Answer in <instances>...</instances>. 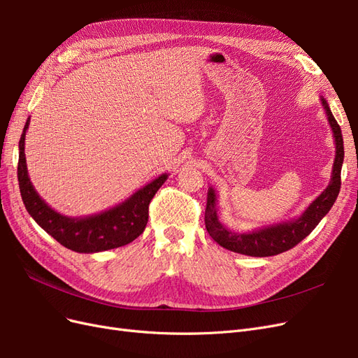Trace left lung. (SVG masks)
Here are the masks:
<instances>
[{"instance_id": "left-lung-1", "label": "left lung", "mask_w": 358, "mask_h": 358, "mask_svg": "<svg viewBox=\"0 0 358 358\" xmlns=\"http://www.w3.org/2000/svg\"><path fill=\"white\" fill-rule=\"evenodd\" d=\"M322 106L326 109L330 127L334 134L336 142V158L333 166V176L329 187L322 191L321 196L313 201L305 210L299 220L279 224L275 227H267V229L252 231V233H231L218 221L216 216V196L210 188L208 192V204H206L204 224L206 230L210 234L212 239L220 243L222 248L229 251L251 255V257H272L282 254L288 249L299 245L306 236L312 233V230L320 224V221L327 215L331 209L336 199L341 191V170L343 162V138L341 127L331 115L327 101L322 99Z\"/></svg>"}]
</instances>
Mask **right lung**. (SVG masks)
I'll return each instance as SVG.
<instances>
[{
  "instance_id": "add662e5",
  "label": "right lung",
  "mask_w": 358,
  "mask_h": 358,
  "mask_svg": "<svg viewBox=\"0 0 358 358\" xmlns=\"http://www.w3.org/2000/svg\"><path fill=\"white\" fill-rule=\"evenodd\" d=\"M29 122L27 121L24 133L19 140L17 180L24 204L28 213L43 230L53 239L76 252H100L124 246L143 233L148 224L149 204L155 192L166 182L167 175H161L154 182L138 189L134 196L116 208L83 220H73L57 213L40 199L32 188L25 159V133Z\"/></svg>"
}]
</instances>
